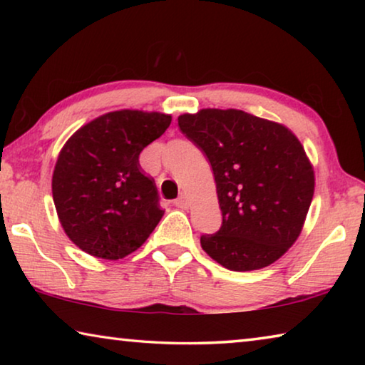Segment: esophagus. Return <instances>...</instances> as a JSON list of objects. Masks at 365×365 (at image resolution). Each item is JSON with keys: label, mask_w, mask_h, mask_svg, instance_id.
<instances>
[{"label": "esophagus", "mask_w": 365, "mask_h": 365, "mask_svg": "<svg viewBox=\"0 0 365 365\" xmlns=\"http://www.w3.org/2000/svg\"><path fill=\"white\" fill-rule=\"evenodd\" d=\"M174 205L177 206V207H180V209H187L188 207V200H187V196H178L177 200L174 201Z\"/></svg>", "instance_id": "34e87169"}]
</instances>
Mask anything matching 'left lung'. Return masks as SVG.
<instances>
[{
    "mask_svg": "<svg viewBox=\"0 0 365 365\" xmlns=\"http://www.w3.org/2000/svg\"><path fill=\"white\" fill-rule=\"evenodd\" d=\"M178 127L212 168L222 225L201 248L228 270L267 267L299 237L314 196V170L280 123L238 109H201Z\"/></svg>",
    "mask_w": 365,
    "mask_h": 365,
    "instance_id": "8db88e82",
    "label": "left lung"
}]
</instances>
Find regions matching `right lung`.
Instances as JSON below:
<instances>
[{
  "instance_id": "right-lung-1",
  "label": "right lung",
  "mask_w": 365,
  "mask_h": 365,
  "mask_svg": "<svg viewBox=\"0 0 365 365\" xmlns=\"http://www.w3.org/2000/svg\"><path fill=\"white\" fill-rule=\"evenodd\" d=\"M160 113L123 109L86 123L67 140L53 174V200L64 232L101 259L137 251L164 211L138 156L170 125Z\"/></svg>"
}]
</instances>
